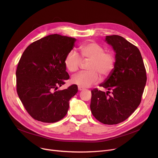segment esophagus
Listing matches in <instances>:
<instances>
[{
	"label": "esophagus",
	"mask_w": 158,
	"mask_h": 158,
	"mask_svg": "<svg viewBox=\"0 0 158 158\" xmlns=\"http://www.w3.org/2000/svg\"><path fill=\"white\" fill-rule=\"evenodd\" d=\"M78 89H79V91H82V90H83V89H84V88H82V87L78 86Z\"/></svg>",
	"instance_id": "1"
}]
</instances>
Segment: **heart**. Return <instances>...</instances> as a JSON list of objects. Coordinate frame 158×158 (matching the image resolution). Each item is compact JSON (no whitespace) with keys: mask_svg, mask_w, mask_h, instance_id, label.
I'll return each mask as SVG.
<instances>
[{"mask_svg":"<svg viewBox=\"0 0 158 158\" xmlns=\"http://www.w3.org/2000/svg\"><path fill=\"white\" fill-rule=\"evenodd\" d=\"M81 57L73 51L66 54L64 63L69 71L75 72L81 66L82 60L90 61L87 69L88 72H82L72 78L73 84L82 88H87L97 83L100 76L107 77L113 71L115 64L114 54L95 42H89L79 48Z\"/></svg>","mask_w":158,"mask_h":158,"instance_id":"1","label":"heart"}]
</instances>
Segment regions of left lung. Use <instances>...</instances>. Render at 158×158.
<instances>
[{
    "label": "left lung",
    "mask_w": 158,
    "mask_h": 158,
    "mask_svg": "<svg viewBox=\"0 0 158 158\" xmlns=\"http://www.w3.org/2000/svg\"><path fill=\"white\" fill-rule=\"evenodd\" d=\"M106 41L116 52L114 67L99 85L108 91L105 93L98 88L92 90L90 109L97 120L113 125L127 119L139 105L147 74L136 46L118 35L106 36Z\"/></svg>",
    "instance_id": "left-lung-1"
}]
</instances>
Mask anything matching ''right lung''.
Instances as JSON below:
<instances>
[{"label": "right lung", "mask_w": 158, "mask_h": 158, "mask_svg": "<svg viewBox=\"0 0 158 158\" xmlns=\"http://www.w3.org/2000/svg\"><path fill=\"white\" fill-rule=\"evenodd\" d=\"M76 38L54 34L30 44L23 52L16 71V92L32 118L45 123L63 118L70 99L78 91L73 85L57 89L69 79L64 58Z\"/></svg>", "instance_id": "add662e5"}]
</instances>
